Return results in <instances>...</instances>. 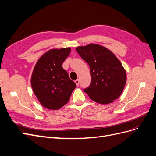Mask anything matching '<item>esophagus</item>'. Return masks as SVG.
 <instances>
[{
    "mask_svg": "<svg viewBox=\"0 0 156 156\" xmlns=\"http://www.w3.org/2000/svg\"><path fill=\"white\" fill-rule=\"evenodd\" d=\"M75 84H77V86H79V79H76V80H75Z\"/></svg>",
    "mask_w": 156,
    "mask_h": 156,
    "instance_id": "esophagus-1",
    "label": "esophagus"
}]
</instances>
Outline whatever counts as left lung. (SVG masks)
Here are the masks:
<instances>
[{"instance_id":"8db88e82","label":"left lung","mask_w":156,"mask_h":156,"mask_svg":"<svg viewBox=\"0 0 156 156\" xmlns=\"http://www.w3.org/2000/svg\"><path fill=\"white\" fill-rule=\"evenodd\" d=\"M76 51L90 69L91 83L84 92L101 104L119 98L126 83V72L116 56L105 47L94 44L78 47Z\"/></svg>"}]
</instances>
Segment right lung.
I'll use <instances>...</instances> for the list:
<instances>
[{"label":"right lung","instance_id":"add662e5","mask_svg":"<svg viewBox=\"0 0 156 156\" xmlns=\"http://www.w3.org/2000/svg\"><path fill=\"white\" fill-rule=\"evenodd\" d=\"M71 49H53L46 52L37 60L31 77L35 96L44 107L57 110L68 102L75 84L62 65Z\"/></svg>","mask_w":156,"mask_h":156}]
</instances>
